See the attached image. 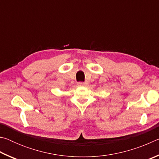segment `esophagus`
<instances>
[{"label": "esophagus", "mask_w": 159, "mask_h": 159, "mask_svg": "<svg viewBox=\"0 0 159 159\" xmlns=\"http://www.w3.org/2000/svg\"><path fill=\"white\" fill-rule=\"evenodd\" d=\"M84 85H85V83L83 82H79V83H78V85H79V86H83Z\"/></svg>", "instance_id": "esophagus-1"}]
</instances>
